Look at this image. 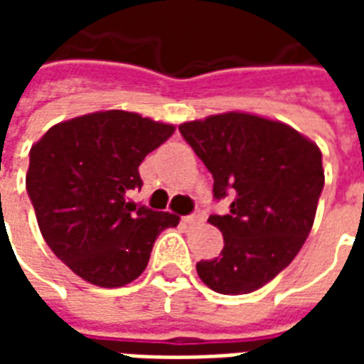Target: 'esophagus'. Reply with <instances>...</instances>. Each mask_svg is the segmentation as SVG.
Wrapping results in <instances>:
<instances>
[{
    "instance_id": "esophagus-1",
    "label": "esophagus",
    "mask_w": 364,
    "mask_h": 364,
    "mask_svg": "<svg viewBox=\"0 0 364 364\" xmlns=\"http://www.w3.org/2000/svg\"><path fill=\"white\" fill-rule=\"evenodd\" d=\"M205 220V213L203 210H195L193 214H189V216H185V222L187 224H198V222Z\"/></svg>"
}]
</instances>
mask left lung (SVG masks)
Instances as JSON below:
<instances>
[{"instance_id": "left-lung-1", "label": "left lung", "mask_w": 364, "mask_h": 364, "mask_svg": "<svg viewBox=\"0 0 364 364\" xmlns=\"http://www.w3.org/2000/svg\"><path fill=\"white\" fill-rule=\"evenodd\" d=\"M179 132L213 173L214 198L228 214H210L224 250L198 261L197 273L220 294H247L289 267L312 230L323 189L320 148L284 122L222 112L183 122Z\"/></svg>"}]
</instances>
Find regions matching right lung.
I'll use <instances>...</instances> for the list:
<instances>
[{
    "instance_id": "right-lung-1",
    "label": "right lung",
    "mask_w": 364,
    "mask_h": 364,
    "mask_svg": "<svg viewBox=\"0 0 364 364\" xmlns=\"http://www.w3.org/2000/svg\"><path fill=\"white\" fill-rule=\"evenodd\" d=\"M175 132L138 112L58 122L31 148L27 193L54 255L83 281L117 289L144 273L154 242L179 216L128 200L138 167Z\"/></svg>"
}]
</instances>
